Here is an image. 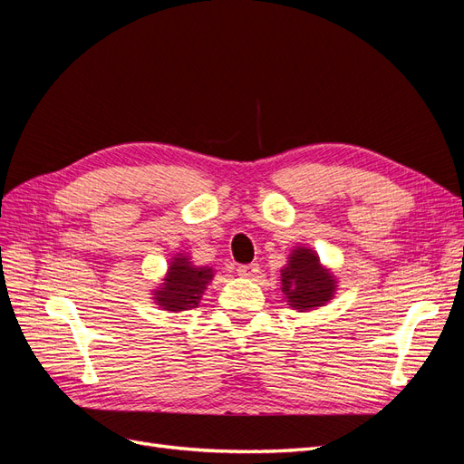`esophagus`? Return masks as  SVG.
<instances>
[{"instance_id": "esophagus-1", "label": "esophagus", "mask_w": 464, "mask_h": 464, "mask_svg": "<svg viewBox=\"0 0 464 464\" xmlns=\"http://www.w3.org/2000/svg\"><path fill=\"white\" fill-rule=\"evenodd\" d=\"M257 273H259V265H257V263H247V265H240V266H237V275L246 276V278L256 276Z\"/></svg>"}]
</instances>
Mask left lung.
Instances as JSON below:
<instances>
[{
	"label": "left lung",
	"instance_id": "8db88e82",
	"mask_svg": "<svg viewBox=\"0 0 464 464\" xmlns=\"http://www.w3.org/2000/svg\"><path fill=\"white\" fill-rule=\"evenodd\" d=\"M280 275L288 304L300 312L329 302L334 292V278L319 265V257L312 249H294Z\"/></svg>",
	"mask_w": 464,
	"mask_h": 464
}]
</instances>
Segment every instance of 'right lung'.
<instances>
[{"label":"right lung","instance_id":"right-lung-1","mask_svg":"<svg viewBox=\"0 0 464 464\" xmlns=\"http://www.w3.org/2000/svg\"><path fill=\"white\" fill-rule=\"evenodd\" d=\"M210 278H213V269L208 266H195L188 257L181 256L174 257L164 278V288L157 292V302L170 312L193 310L198 307Z\"/></svg>","mask_w":464,"mask_h":464}]
</instances>
